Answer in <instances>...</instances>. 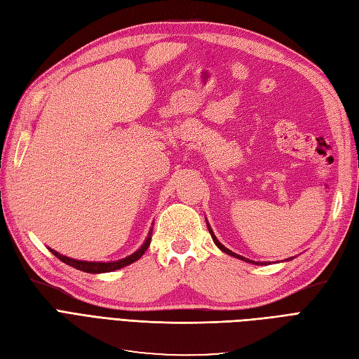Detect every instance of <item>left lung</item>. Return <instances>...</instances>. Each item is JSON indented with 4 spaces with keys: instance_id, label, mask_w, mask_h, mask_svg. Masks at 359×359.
<instances>
[{
    "instance_id": "1",
    "label": "left lung",
    "mask_w": 359,
    "mask_h": 359,
    "mask_svg": "<svg viewBox=\"0 0 359 359\" xmlns=\"http://www.w3.org/2000/svg\"><path fill=\"white\" fill-rule=\"evenodd\" d=\"M208 226V231H210V233H211V236H212V240H214V243H215V245L219 247L222 252H224V253H227V255H231V256H233V257H236V259H241V260H245V262H252V264H255V265H265L264 262H255V260H250V259H245V257H243V256H240V255H236V253H233V252H231L229 248H226L219 240H217L215 238V235H214V232H212V229L210 227V224H206ZM290 259H293V257H290Z\"/></svg>"
}]
</instances>
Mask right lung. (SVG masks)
I'll use <instances>...</instances> for the list:
<instances>
[{
    "label": "right lung",
    "mask_w": 359,
    "mask_h": 359,
    "mask_svg": "<svg viewBox=\"0 0 359 359\" xmlns=\"http://www.w3.org/2000/svg\"><path fill=\"white\" fill-rule=\"evenodd\" d=\"M151 233H153V231H149L148 233V238L145 240V243L142 244V247H139L137 252H135L133 255H130L124 259H119V260H114V262H86V260H76V259H72V257H67V256H62L60 255L58 252H55V250L49 248L52 255H55L61 262L67 264L76 269L79 271H83V273H90V274H100V273H111V271H116L119 268H124L130 264L136 262L137 259L142 257V255L147 252L148 247H149V243H151Z\"/></svg>",
    "instance_id": "add662e5"
}]
</instances>
